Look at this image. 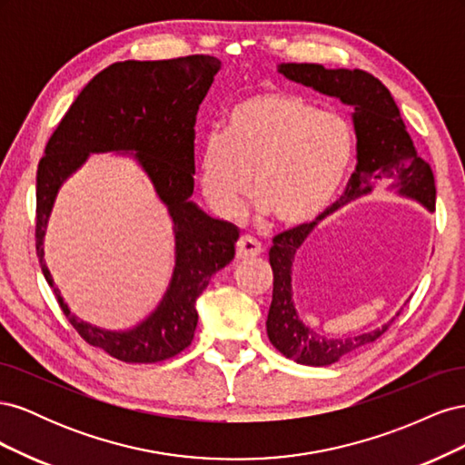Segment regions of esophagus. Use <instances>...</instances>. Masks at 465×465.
Segmentation results:
<instances>
[{
  "instance_id": "34e87169",
  "label": "esophagus",
  "mask_w": 465,
  "mask_h": 465,
  "mask_svg": "<svg viewBox=\"0 0 465 465\" xmlns=\"http://www.w3.org/2000/svg\"><path fill=\"white\" fill-rule=\"evenodd\" d=\"M263 252L262 244L252 236H241L236 242V258L238 260H248V258H256Z\"/></svg>"
}]
</instances>
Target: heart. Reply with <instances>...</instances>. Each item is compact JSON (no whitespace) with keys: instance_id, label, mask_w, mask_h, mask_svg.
Returning <instances> with one entry per match:
<instances>
[{"instance_id":"heart-1","label":"heart","mask_w":465,"mask_h":465,"mask_svg":"<svg viewBox=\"0 0 465 465\" xmlns=\"http://www.w3.org/2000/svg\"><path fill=\"white\" fill-rule=\"evenodd\" d=\"M353 159L349 124L287 91L241 98L198 153L205 202L224 219L242 213L252 188L281 227L316 221L340 193Z\"/></svg>"}]
</instances>
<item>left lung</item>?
<instances>
[{"label":"left lung","mask_w":465,"mask_h":465,"mask_svg":"<svg viewBox=\"0 0 465 465\" xmlns=\"http://www.w3.org/2000/svg\"><path fill=\"white\" fill-rule=\"evenodd\" d=\"M277 69L287 79L340 98L343 104L353 106L355 110L357 168L351 174L340 202H335L326 213H333L341 205L371 193L374 184L382 180H391V188H396L398 193L434 211L436 188L432 168L417 154L411 137L405 130L400 108L382 81L362 69H326L320 64H281ZM314 224L312 221L273 238L270 250L273 299L265 326L267 337L279 353L301 364L326 367L362 345L376 341L390 323L369 333L347 337V340H326L299 320L291 292L292 260L314 231Z\"/></svg>","instance_id":"1"}]
</instances>
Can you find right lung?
Here are the masks:
<instances>
[{
    "label": "right lung",
    "mask_w": 465,
    "mask_h": 465,
    "mask_svg": "<svg viewBox=\"0 0 465 465\" xmlns=\"http://www.w3.org/2000/svg\"><path fill=\"white\" fill-rule=\"evenodd\" d=\"M221 62L213 55L157 62H116L79 93L48 139L36 171V256L48 285L72 326L89 345L124 362H159L184 351L198 326L195 301L234 258L238 229L211 219L193 193L195 114ZM122 150L134 155L175 224L177 263L162 304L145 322L108 332L68 312L44 263V234L59 186L91 152Z\"/></svg>",
    "instance_id": "obj_1"
}]
</instances>
